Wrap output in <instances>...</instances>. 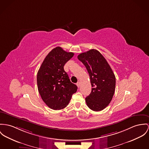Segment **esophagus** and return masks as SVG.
<instances>
[{"mask_svg": "<svg viewBox=\"0 0 149 149\" xmlns=\"http://www.w3.org/2000/svg\"><path fill=\"white\" fill-rule=\"evenodd\" d=\"M80 81H78L77 83V86L78 87H80Z\"/></svg>", "mask_w": 149, "mask_h": 149, "instance_id": "34e87169", "label": "esophagus"}]
</instances>
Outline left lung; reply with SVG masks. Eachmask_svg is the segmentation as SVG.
Returning <instances> with one entry per match:
<instances>
[{
	"label": "left lung",
	"mask_w": 149,
	"mask_h": 149,
	"mask_svg": "<svg viewBox=\"0 0 149 149\" xmlns=\"http://www.w3.org/2000/svg\"><path fill=\"white\" fill-rule=\"evenodd\" d=\"M78 59L86 66L91 83V92L86 102L90 109L100 111L111 103L116 86L115 74L103 55L91 49L78 55Z\"/></svg>",
	"instance_id": "left-lung-1"
}]
</instances>
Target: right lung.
<instances>
[{
  "mask_svg": "<svg viewBox=\"0 0 149 149\" xmlns=\"http://www.w3.org/2000/svg\"><path fill=\"white\" fill-rule=\"evenodd\" d=\"M74 55V53L56 47L46 56L38 71L37 83L39 93L44 103L52 109L65 108L72 95L77 91V86L70 81L63 69Z\"/></svg>",
  "mask_w": 149,
  "mask_h": 149,
  "instance_id": "right-lung-1",
  "label": "right lung"
}]
</instances>
